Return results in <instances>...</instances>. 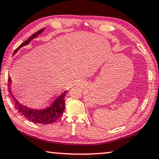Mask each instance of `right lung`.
Masks as SVG:
<instances>
[{"mask_svg":"<svg viewBox=\"0 0 159 159\" xmlns=\"http://www.w3.org/2000/svg\"><path fill=\"white\" fill-rule=\"evenodd\" d=\"M44 29L45 28L42 29L41 30L34 33L26 42H24L21 45L18 47V48L14 51V54L18 52V50L20 48L25 45H27L32 39L37 37L38 35L43 32ZM11 79L8 77V86L10 87L11 86ZM67 91H64L61 94H59L57 97H55L53 101L50 102V104L40 107H32L21 104V102H19L16 99V97L11 93V90L9 91V95L10 97L11 98L12 103L14 105L15 109H16L20 115L23 116L28 120L34 122V123L48 125L55 122L62 116L64 111L65 107H66L65 106V96H66Z\"/></svg>","mask_w":159,"mask_h":159,"instance_id":"obj_1","label":"right lung"}]
</instances>
